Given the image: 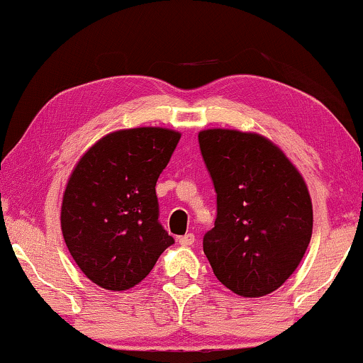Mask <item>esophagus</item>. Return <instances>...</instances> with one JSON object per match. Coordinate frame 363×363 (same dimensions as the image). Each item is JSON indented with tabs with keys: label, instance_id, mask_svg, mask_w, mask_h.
<instances>
[{
	"label": "esophagus",
	"instance_id": "1",
	"mask_svg": "<svg viewBox=\"0 0 363 363\" xmlns=\"http://www.w3.org/2000/svg\"><path fill=\"white\" fill-rule=\"evenodd\" d=\"M194 241H196V236L192 235V233H187V235L179 238V245L181 246H192L194 245Z\"/></svg>",
	"mask_w": 363,
	"mask_h": 363
}]
</instances>
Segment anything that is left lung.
<instances>
[{
  "mask_svg": "<svg viewBox=\"0 0 363 363\" xmlns=\"http://www.w3.org/2000/svg\"><path fill=\"white\" fill-rule=\"evenodd\" d=\"M197 139L218 206L204 255L236 295H268L291 277L310 245L313 209L303 177L263 135L208 128Z\"/></svg>",
  "mask_w": 363,
  "mask_h": 363,
  "instance_id": "left-lung-1",
  "label": "left lung"
}]
</instances>
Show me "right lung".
<instances>
[{
  "label": "right lung",
  "instance_id": "right-lung-1",
  "mask_svg": "<svg viewBox=\"0 0 363 363\" xmlns=\"http://www.w3.org/2000/svg\"><path fill=\"white\" fill-rule=\"evenodd\" d=\"M179 139L160 127L112 132L86 150L68 179L63 240L85 277L105 290L135 286L174 245L159 223L155 184Z\"/></svg>",
  "mask_w": 363,
  "mask_h": 363
}]
</instances>
